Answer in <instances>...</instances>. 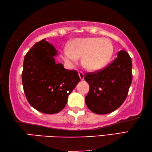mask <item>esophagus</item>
Listing matches in <instances>:
<instances>
[{
  "mask_svg": "<svg viewBox=\"0 0 152 152\" xmlns=\"http://www.w3.org/2000/svg\"><path fill=\"white\" fill-rule=\"evenodd\" d=\"M79 77H80L81 80H83V79H84V73H83V72L79 71Z\"/></svg>",
  "mask_w": 152,
  "mask_h": 152,
  "instance_id": "34e87169",
  "label": "esophagus"
}]
</instances>
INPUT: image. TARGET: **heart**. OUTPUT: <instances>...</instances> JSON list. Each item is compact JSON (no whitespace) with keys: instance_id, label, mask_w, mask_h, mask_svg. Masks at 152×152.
<instances>
[{"instance_id":"1","label":"heart","mask_w":152,"mask_h":152,"mask_svg":"<svg viewBox=\"0 0 152 152\" xmlns=\"http://www.w3.org/2000/svg\"><path fill=\"white\" fill-rule=\"evenodd\" d=\"M113 53V46L108 39L100 38H79L71 42L63 50L66 63L73 64L83 56V64L89 70L102 68L108 63Z\"/></svg>"}]
</instances>
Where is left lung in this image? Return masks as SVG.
<instances>
[{"label": "left lung", "mask_w": 152, "mask_h": 152, "mask_svg": "<svg viewBox=\"0 0 152 152\" xmlns=\"http://www.w3.org/2000/svg\"><path fill=\"white\" fill-rule=\"evenodd\" d=\"M100 70L86 73L84 79L89 86L85 100L94 113L106 114L116 110L127 96L132 82V61L125 50Z\"/></svg>", "instance_id": "1"}]
</instances>
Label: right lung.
I'll use <instances>...</instances> for the list:
<instances>
[{"instance_id":"right-lung-1","label":"right lung","mask_w":152,"mask_h":152,"mask_svg":"<svg viewBox=\"0 0 152 152\" xmlns=\"http://www.w3.org/2000/svg\"><path fill=\"white\" fill-rule=\"evenodd\" d=\"M54 47L45 39L36 42L24 57L23 91L29 104L45 114H56L64 108L69 94L79 81L75 70L56 64Z\"/></svg>"}]
</instances>
